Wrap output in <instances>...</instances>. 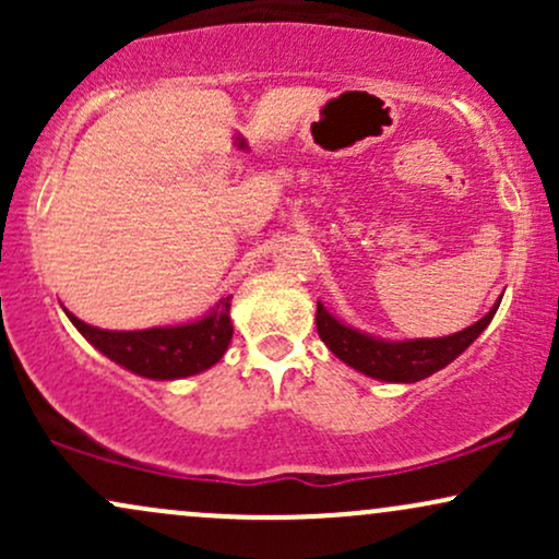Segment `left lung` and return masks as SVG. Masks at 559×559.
Masks as SVG:
<instances>
[{
	"instance_id": "1",
	"label": "left lung",
	"mask_w": 559,
	"mask_h": 559,
	"mask_svg": "<svg viewBox=\"0 0 559 559\" xmlns=\"http://www.w3.org/2000/svg\"><path fill=\"white\" fill-rule=\"evenodd\" d=\"M497 307L486 312L471 329L444 338H415V342H383V338H373L368 333L349 329V325L338 323L320 301L316 323L320 338L338 360L352 365L365 376L378 378V381L415 383L436 373V370L447 368L454 357L463 355L467 346L480 336V331L491 323Z\"/></svg>"
}]
</instances>
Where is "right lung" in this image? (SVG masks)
<instances>
[{
	"instance_id": "obj_1",
	"label": "right lung",
	"mask_w": 559,
	"mask_h": 559,
	"mask_svg": "<svg viewBox=\"0 0 559 559\" xmlns=\"http://www.w3.org/2000/svg\"><path fill=\"white\" fill-rule=\"evenodd\" d=\"M228 310L230 297L217 301L215 310L197 323L146 331H102L86 325L73 312H68V318L83 333V338L112 362L123 365L136 376L173 381V378L202 373L226 355L234 336Z\"/></svg>"
}]
</instances>
